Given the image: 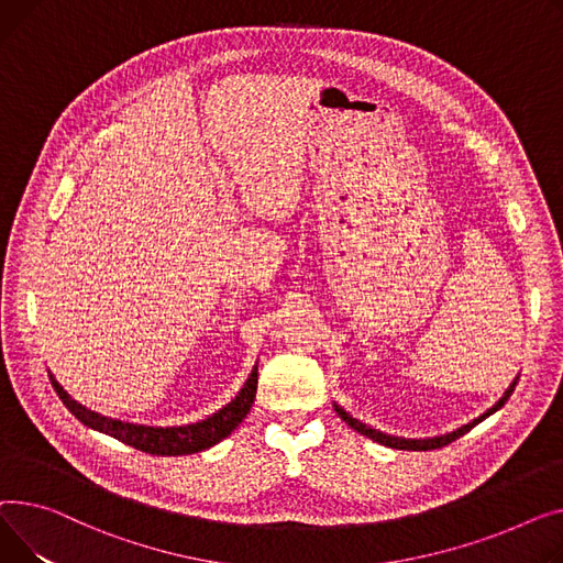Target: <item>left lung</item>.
Here are the masks:
<instances>
[{
    "instance_id": "obj_1",
    "label": "left lung",
    "mask_w": 563,
    "mask_h": 563,
    "mask_svg": "<svg viewBox=\"0 0 563 563\" xmlns=\"http://www.w3.org/2000/svg\"><path fill=\"white\" fill-rule=\"evenodd\" d=\"M520 377V375H518ZM518 377L509 384V388L503 393V398L495 402L490 409H486L482 416H477V418H473L471 422H466V424H461V427H456L454 432H448V434H441V437H427V439H405V437H393V434H386V432H379V429H375V427H368L366 422H361V420H356V418H352L345 409H341L336 402H334V409H336V413L347 422V427H352L354 432H358V434H363V437H368V439H373L375 443H382V445H386V448H393V450H437V448H443V445H448V443H452V441H456L459 437H464L466 432H471V429L475 427V424H479L484 418H488V416H493L495 411L498 409H503L505 407V402L509 400V395L514 393V388H516V384H518Z\"/></svg>"
}]
</instances>
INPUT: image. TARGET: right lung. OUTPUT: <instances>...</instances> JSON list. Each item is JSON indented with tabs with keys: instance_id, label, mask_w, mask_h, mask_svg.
Here are the masks:
<instances>
[{
	"instance_id": "add662e5",
	"label": "right lung",
	"mask_w": 563,
	"mask_h": 563,
	"mask_svg": "<svg viewBox=\"0 0 563 563\" xmlns=\"http://www.w3.org/2000/svg\"><path fill=\"white\" fill-rule=\"evenodd\" d=\"M258 368L254 366L247 382L239 390V395L229 405L211 413L209 418L200 422H190V424H179V427H150V424H136V422H124L115 418H107L102 413H95L73 400L68 390H65L54 375L49 373V382L60 398V402L70 409V413L81 420L86 427L95 429V432L109 434L131 448H136L147 454L156 456H179V454H192V452H202L227 439L234 429L243 422V418L250 413L254 395H256V379H258Z\"/></svg>"
}]
</instances>
